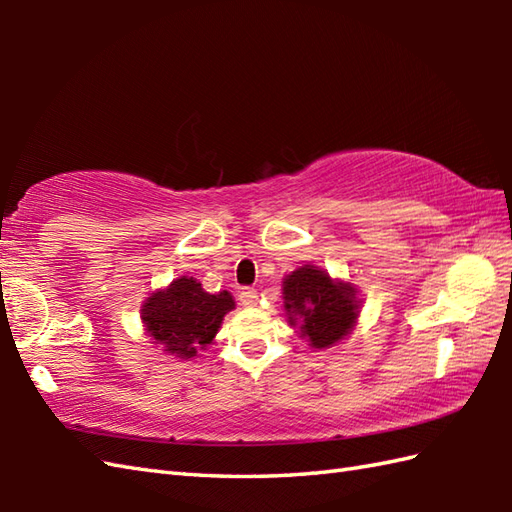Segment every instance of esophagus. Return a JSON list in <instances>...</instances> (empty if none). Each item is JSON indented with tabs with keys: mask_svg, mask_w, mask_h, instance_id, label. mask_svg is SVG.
<instances>
[{
	"mask_svg": "<svg viewBox=\"0 0 512 512\" xmlns=\"http://www.w3.org/2000/svg\"><path fill=\"white\" fill-rule=\"evenodd\" d=\"M259 299V292L253 288H242L239 290V303H242L244 308H253Z\"/></svg>",
	"mask_w": 512,
	"mask_h": 512,
	"instance_id": "34e87169",
	"label": "esophagus"
}]
</instances>
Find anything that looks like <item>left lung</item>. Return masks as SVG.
I'll return each mask as SVG.
<instances>
[{"label":"left lung","instance_id":"obj_1","mask_svg":"<svg viewBox=\"0 0 512 512\" xmlns=\"http://www.w3.org/2000/svg\"><path fill=\"white\" fill-rule=\"evenodd\" d=\"M284 310L290 325L314 350L332 347L354 330L361 301L350 281H336L317 266H301L284 279Z\"/></svg>","mask_w":512,"mask_h":512}]
</instances>
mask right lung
I'll list each match as a JSON object with an SVG mask.
<instances>
[{
    "mask_svg": "<svg viewBox=\"0 0 512 512\" xmlns=\"http://www.w3.org/2000/svg\"><path fill=\"white\" fill-rule=\"evenodd\" d=\"M233 308L235 301L228 290L211 295L198 279L180 277L147 297L140 319L154 343L165 347L167 354L187 361L213 343L224 314Z\"/></svg>",
    "mask_w": 512,
    "mask_h": 512,
    "instance_id": "right-lung-1",
    "label": "right lung"
}]
</instances>
